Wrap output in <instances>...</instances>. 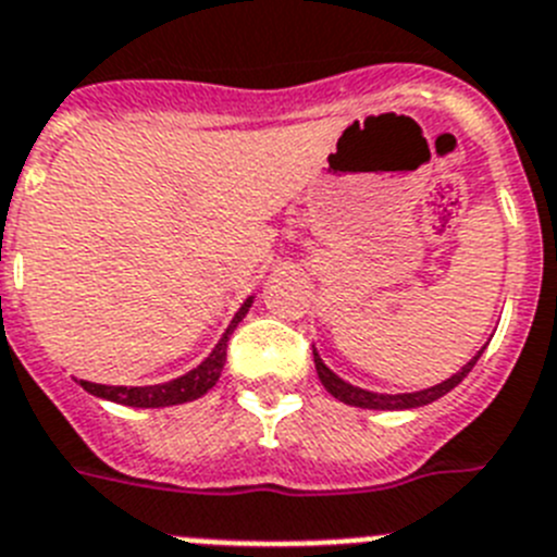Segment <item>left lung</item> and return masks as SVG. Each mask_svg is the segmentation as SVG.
Wrapping results in <instances>:
<instances>
[{"label":"left lung","mask_w":557,"mask_h":557,"mask_svg":"<svg viewBox=\"0 0 557 557\" xmlns=\"http://www.w3.org/2000/svg\"><path fill=\"white\" fill-rule=\"evenodd\" d=\"M482 352H485V347H480V350H476V356H473V359L468 361L462 370L454 372L451 379L440 381V384H434V386H425V389H418V393H395V395L372 393V389H364V386H352L350 381L338 379L336 372H333L331 367L322 361V356L317 352V347H313V364H317V375H319V381H322V386H325L333 398L342 400V404L359 406V409H389V412H400V409H418V406L432 404V400H437V398H443L446 393H451L454 386H457L459 381L466 379L468 372L473 370V364L480 361Z\"/></svg>","instance_id":"8db88e82"}]
</instances>
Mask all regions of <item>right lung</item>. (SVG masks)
<instances>
[{"mask_svg":"<svg viewBox=\"0 0 557 557\" xmlns=\"http://www.w3.org/2000/svg\"><path fill=\"white\" fill-rule=\"evenodd\" d=\"M255 297H246L244 306L238 308V313L232 317L230 327L224 331V336L219 338V345L212 347V352L198 367H193L190 372L178 375L173 381H164V384H145V386H109V384H91V381H77L84 386L86 393L95 395V398L114 400V404L134 406V409H162V406H178L187 404V400H196L201 395H207L215 386V381L221 379V370L226 364V345H230L232 331L244 322V317L249 313Z\"/></svg>","mask_w":557,"mask_h":557,"instance_id":"right-lung-1","label":"right lung"}]
</instances>
